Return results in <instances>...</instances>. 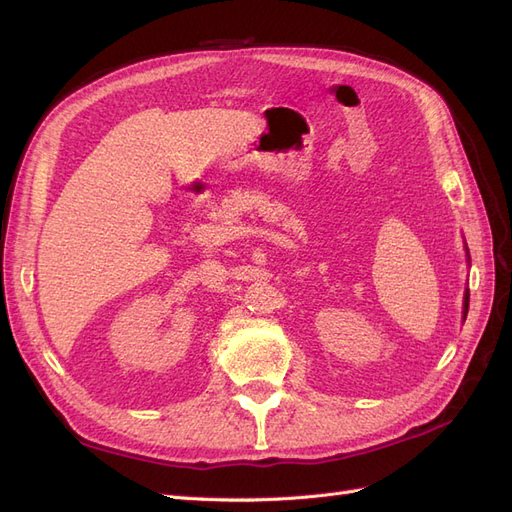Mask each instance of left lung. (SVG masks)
<instances>
[{
  "label": "left lung",
  "instance_id": "8db88e82",
  "mask_svg": "<svg viewBox=\"0 0 512 512\" xmlns=\"http://www.w3.org/2000/svg\"><path fill=\"white\" fill-rule=\"evenodd\" d=\"M468 307H470V292L466 290V294H463V320L468 316Z\"/></svg>",
  "mask_w": 512,
  "mask_h": 512
}]
</instances>
